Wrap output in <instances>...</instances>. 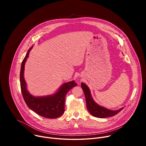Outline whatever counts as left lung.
I'll return each mask as SVG.
<instances>
[{
  "label": "left lung",
  "instance_id": "obj_1",
  "mask_svg": "<svg viewBox=\"0 0 146 146\" xmlns=\"http://www.w3.org/2000/svg\"><path fill=\"white\" fill-rule=\"evenodd\" d=\"M81 86L85 94L87 110L93 116L103 118L113 117L117 114L123 109V108H122L117 110H110L100 106L92 99L90 91L87 85H86L84 83H81Z\"/></svg>",
  "mask_w": 146,
  "mask_h": 146
}]
</instances>
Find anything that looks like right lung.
Wrapping results in <instances>:
<instances>
[{
  "mask_svg": "<svg viewBox=\"0 0 146 146\" xmlns=\"http://www.w3.org/2000/svg\"><path fill=\"white\" fill-rule=\"evenodd\" d=\"M31 47L23 60L20 71V86L23 98L31 110L38 115L47 118H56L61 116L65 111V96L68 91L77 84L74 81L66 82L53 95L44 97H35L27 90L26 82L24 77L25 64L29 56Z\"/></svg>",
  "mask_w": 146,
  "mask_h": 146,
  "instance_id": "add662e5",
  "label": "right lung"
}]
</instances>
